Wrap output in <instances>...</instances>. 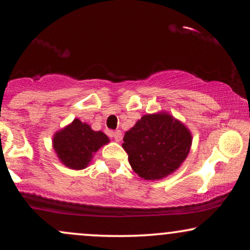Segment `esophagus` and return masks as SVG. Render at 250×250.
Instances as JSON below:
<instances>
[{
  "label": "esophagus",
  "mask_w": 250,
  "mask_h": 250,
  "mask_svg": "<svg viewBox=\"0 0 250 250\" xmlns=\"http://www.w3.org/2000/svg\"><path fill=\"white\" fill-rule=\"evenodd\" d=\"M112 136H114L116 142L122 141V132L121 131H115L114 133H112Z\"/></svg>",
  "instance_id": "obj_1"
}]
</instances>
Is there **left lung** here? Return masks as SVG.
<instances>
[{
    "label": "left lung",
    "mask_w": 250,
    "mask_h": 250,
    "mask_svg": "<svg viewBox=\"0 0 250 250\" xmlns=\"http://www.w3.org/2000/svg\"><path fill=\"white\" fill-rule=\"evenodd\" d=\"M192 135L182 122L166 111L142 116L124 135L123 148L132 169L142 179H165L189 155Z\"/></svg>",
    "instance_id": "1"
}]
</instances>
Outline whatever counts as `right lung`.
<instances>
[{"mask_svg": "<svg viewBox=\"0 0 250 250\" xmlns=\"http://www.w3.org/2000/svg\"><path fill=\"white\" fill-rule=\"evenodd\" d=\"M104 132H95L86 123L75 118L70 124L54 133L52 146L61 164L70 169H84L94 153L109 143Z\"/></svg>", "mask_w": 250, "mask_h": 250, "instance_id": "1", "label": "right lung"}]
</instances>
